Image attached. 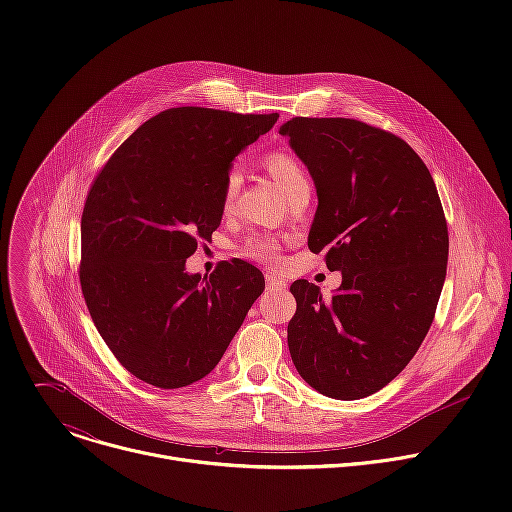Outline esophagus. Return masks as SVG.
<instances>
[{"label": "esophagus", "mask_w": 512, "mask_h": 512, "mask_svg": "<svg viewBox=\"0 0 512 512\" xmlns=\"http://www.w3.org/2000/svg\"><path fill=\"white\" fill-rule=\"evenodd\" d=\"M265 281H267V289H269V291H277V289H283V287L287 285L281 277L271 275V273H267V275H265Z\"/></svg>", "instance_id": "obj_1"}]
</instances>
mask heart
Segmentation results:
<instances>
[{
    "mask_svg": "<svg viewBox=\"0 0 512 512\" xmlns=\"http://www.w3.org/2000/svg\"><path fill=\"white\" fill-rule=\"evenodd\" d=\"M265 168L267 172L273 176V180L285 190L289 192L291 188H296L298 184L306 182L308 176L302 168V164L294 158L289 156L285 152H271L267 158H265ZM239 186H241V172L239 170H231L227 176H225V182H223V190H221V208L225 212H231L233 206H235V200H237V192H239ZM241 255L251 259V261H257V263H263V265H273L279 261V243L273 239V237H265V235H255V237H249L243 245H241Z\"/></svg>",
    "mask_w": 512,
    "mask_h": 512,
    "instance_id": "b5f03b06",
    "label": "heart"
}]
</instances>
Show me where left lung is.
Here are the masks:
<instances>
[{
	"mask_svg": "<svg viewBox=\"0 0 512 512\" xmlns=\"http://www.w3.org/2000/svg\"><path fill=\"white\" fill-rule=\"evenodd\" d=\"M279 133L316 184L308 247L342 271L330 300L306 279L291 283V360L326 397H369L407 367L433 322L450 249L440 196L411 145L381 127L294 117Z\"/></svg>",
	"mask_w": 512,
	"mask_h": 512,
	"instance_id": "1",
	"label": "left lung"
}]
</instances>
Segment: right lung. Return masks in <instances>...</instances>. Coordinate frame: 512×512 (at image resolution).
I'll list each match as a JSON object with an SVG mask.
<instances>
[{
    "label": "right lung",
    "mask_w": 512,
    "mask_h": 512,
    "mask_svg": "<svg viewBox=\"0 0 512 512\" xmlns=\"http://www.w3.org/2000/svg\"><path fill=\"white\" fill-rule=\"evenodd\" d=\"M277 113L174 107L135 129L91 184L81 218V289L91 318L139 381L180 389L223 358L265 279L247 261L184 271L221 225L231 162Z\"/></svg>",
    "instance_id": "1"
}]
</instances>
